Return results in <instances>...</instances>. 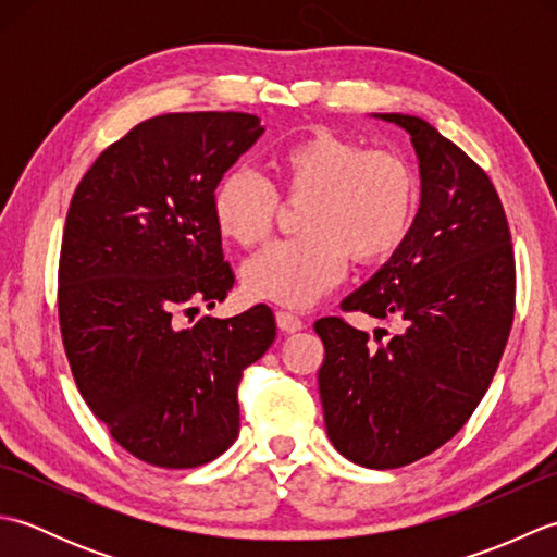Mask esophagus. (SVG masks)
<instances>
[{"label": "esophagus", "instance_id": "esophagus-1", "mask_svg": "<svg viewBox=\"0 0 557 557\" xmlns=\"http://www.w3.org/2000/svg\"><path fill=\"white\" fill-rule=\"evenodd\" d=\"M275 321H277V327L282 330V333H287V335L299 333V330L304 327L301 318L289 313V311H277V313H275Z\"/></svg>", "mask_w": 557, "mask_h": 557}]
</instances>
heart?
<instances>
[{
	"instance_id": "obj_1",
	"label": "heart",
	"mask_w": 557,
	"mask_h": 557,
	"mask_svg": "<svg viewBox=\"0 0 557 557\" xmlns=\"http://www.w3.org/2000/svg\"><path fill=\"white\" fill-rule=\"evenodd\" d=\"M270 164L285 196L306 200L304 236L246 260L242 280L251 297L306 309L337 285L349 256L381 263L407 242L421 196L407 158L318 128L282 146ZM277 208L272 186L248 170L222 174L212 191L218 230L242 246L268 239Z\"/></svg>"
}]
</instances>
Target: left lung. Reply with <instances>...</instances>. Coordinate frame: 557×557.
<instances>
[{
    "label": "left lung",
    "mask_w": 557,
    "mask_h": 557,
    "mask_svg": "<svg viewBox=\"0 0 557 557\" xmlns=\"http://www.w3.org/2000/svg\"><path fill=\"white\" fill-rule=\"evenodd\" d=\"M371 116L409 134L421 196L407 242L342 309L393 315L399 333L371 345L342 318L313 327L327 437L354 465L395 469L447 443L486 395L515 318V253L498 191L465 150L421 116Z\"/></svg>",
    "instance_id": "1"
}]
</instances>
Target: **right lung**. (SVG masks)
<instances>
[{
  "label": "right lung",
  "mask_w": 557,
  "mask_h": 557,
  "mask_svg": "<svg viewBox=\"0 0 557 557\" xmlns=\"http://www.w3.org/2000/svg\"><path fill=\"white\" fill-rule=\"evenodd\" d=\"M256 114L152 116L116 140L76 186L59 256V325L92 413L134 457L164 469L215 459L239 435L236 387L275 342L258 304L212 309L234 287L212 191L263 136Z\"/></svg>",
  "instance_id": "obj_1"
}]
</instances>
